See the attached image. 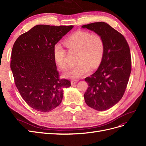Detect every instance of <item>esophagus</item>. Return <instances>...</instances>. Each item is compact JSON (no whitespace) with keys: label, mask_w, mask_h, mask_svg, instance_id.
I'll use <instances>...</instances> for the list:
<instances>
[{"label":"esophagus","mask_w":146,"mask_h":146,"mask_svg":"<svg viewBox=\"0 0 146 146\" xmlns=\"http://www.w3.org/2000/svg\"><path fill=\"white\" fill-rule=\"evenodd\" d=\"M76 83H78V80H72L71 81V84L73 85L74 84H76Z\"/></svg>","instance_id":"esophagus-1"}]
</instances>
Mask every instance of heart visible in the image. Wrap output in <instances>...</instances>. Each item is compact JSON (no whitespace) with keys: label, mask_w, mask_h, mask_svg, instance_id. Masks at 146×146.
<instances>
[{"label":"heart","mask_w":146,"mask_h":146,"mask_svg":"<svg viewBox=\"0 0 146 146\" xmlns=\"http://www.w3.org/2000/svg\"><path fill=\"white\" fill-rule=\"evenodd\" d=\"M64 45L70 51H78L75 67L68 69L63 76L66 78L78 79L87 74L90 69L94 70L100 64L104 52V42L101 35L78 31L64 41ZM53 55L57 65L61 69L67 67L66 51L60 43L53 48Z\"/></svg>","instance_id":"heart-1"}]
</instances>
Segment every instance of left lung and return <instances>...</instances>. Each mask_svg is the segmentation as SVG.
<instances>
[{
	"instance_id": "obj_1",
	"label": "left lung",
	"mask_w": 146,
	"mask_h": 146,
	"mask_svg": "<svg viewBox=\"0 0 146 146\" xmlns=\"http://www.w3.org/2000/svg\"><path fill=\"white\" fill-rule=\"evenodd\" d=\"M101 35L104 42V52L97 70L86 78L88 88L84 98L86 104L96 111L111 108L123 96L131 70L129 45L124 36L104 22L84 25Z\"/></svg>"
}]
</instances>
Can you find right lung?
<instances>
[{
	"instance_id": "1",
	"label": "right lung",
	"mask_w": 146,
	"mask_h": 146,
	"mask_svg": "<svg viewBox=\"0 0 146 146\" xmlns=\"http://www.w3.org/2000/svg\"><path fill=\"white\" fill-rule=\"evenodd\" d=\"M73 26L37 25L20 35L12 51L11 68L15 85L27 104L47 112L62 101L70 82L60 79L53 55L54 45Z\"/></svg>"
}]
</instances>
